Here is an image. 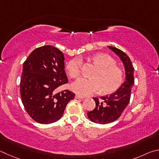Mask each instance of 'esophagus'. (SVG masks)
Listing matches in <instances>:
<instances>
[{"label": "esophagus", "mask_w": 159, "mask_h": 159, "mask_svg": "<svg viewBox=\"0 0 159 159\" xmlns=\"http://www.w3.org/2000/svg\"><path fill=\"white\" fill-rule=\"evenodd\" d=\"M75 99H80V98L83 99V98H84V97L78 95V94H76V95H75Z\"/></svg>", "instance_id": "esophagus-1"}]
</instances>
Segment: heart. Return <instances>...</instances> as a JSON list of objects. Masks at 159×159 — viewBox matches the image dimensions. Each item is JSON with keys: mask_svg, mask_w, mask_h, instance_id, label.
Here are the masks:
<instances>
[{"mask_svg": "<svg viewBox=\"0 0 159 159\" xmlns=\"http://www.w3.org/2000/svg\"><path fill=\"white\" fill-rule=\"evenodd\" d=\"M97 69L91 79L81 77L71 85L72 90L79 95L87 96L92 95L101 89L104 93L115 92L120 87L124 80V72L117 66L115 61L105 54H96L91 57ZM82 60L75 58L66 64V70L69 76L76 78L81 72Z\"/></svg>", "mask_w": 159, "mask_h": 159, "instance_id": "heart-1", "label": "heart"}]
</instances>
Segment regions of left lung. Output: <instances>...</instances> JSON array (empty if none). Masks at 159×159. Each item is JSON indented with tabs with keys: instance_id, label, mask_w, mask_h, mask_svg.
Masks as SVG:
<instances>
[{
	"instance_id": "obj_1",
	"label": "left lung",
	"mask_w": 159,
	"mask_h": 159,
	"mask_svg": "<svg viewBox=\"0 0 159 159\" xmlns=\"http://www.w3.org/2000/svg\"><path fill=\"white\" fill-rule=\"evenodd\" d=\"M108 47L118 55L123 62L126 71V80L111 95L101 97V100L93 98L96 102V107L88 112L87 116L91 121L100 124H109L119 118L129 103L131 89L134 85V68L129 56L116 47Z\"/></svg>"
}]
</instances>
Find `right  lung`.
Listing matches in <instances>:
<instances>
[{
	"label": "right lung",
	"mask_w": 159,
	"mask_h": 159,
	"mask_svg": "<svg viewBox=\"0 0 159 159\" xmlns=\"http://www.w3.org/2000/svg\"><path fill=\"white\" fill-rule=\"evenodd\" d=\"M64 56L50 45L38 47L23 64L20 94L25 110L35 121L52 124L63 116L67 104L75 98L69 90L57 93L60 86L68 82Z\"/></svg>",
	"instance_id": "add662e5"
}]
</instances>
